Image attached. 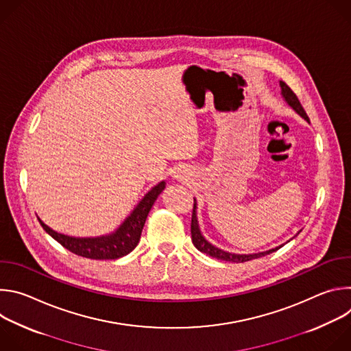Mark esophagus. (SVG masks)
Listing matches in <instances>:
<instances>
[{
    "mask_svg": "<svg viewBox=\"0 0 351 351\" xmlns=\"http://www.w3.org/2000/svg\"><path fill=\"white\" fill-rule=\"evenodd\" d=\"M183 176H184V175H183V171H182V169H178L175 178H176V179H183Z\"/></svg>",
    "mask_w": 351,
    "mask_h": 351,
    "instance_id": "esophagus-1",
    "label": "esophagus"
}]
</instances>
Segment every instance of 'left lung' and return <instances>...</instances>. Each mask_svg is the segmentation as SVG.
Returning a JSON list of instances; mask_svg holds the SVG:
<instances>
[{"label":"left lung","instance_id":"obj_1","mask_svg":"<svg viewBox=\"0 0 351 351\" xmlns=\"http://www.w3.org/2000/svg\"><path fill=\"white\" fill-rule=\"evenodd\" d=\"M279 86H280V94L283 97V99L286 101V104L297 114L302 117L304 121L310 122L304 108L302 107V104H300L298 98L295 97V94L290 90V87L285 83V82H279ZM300 233V232H298ZM297 233V234H298ZM295 234V236H297ZM191 240H193V244L195 245V248H198L199 252L207 254V256H211L214 258H218V260H223V261H232V263H245V261H250V260H256V258H260V257H264V256H268L274 252H276V250H279L280 247H283V244L278 245V247H274L271 250H267V252H260V253H252V254H236V253H229V252H225V250L214 245L213 243H210L204 234L202 233V229H199V225H198V218H197V202L194 198V208H193V215H191ZM289 241V240H287Z\"/></svg>","mask_w":351,"mask_h":351}]
</instances>
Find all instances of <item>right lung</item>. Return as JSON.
<instances>
[{
    "label": "right lung",
    "instance_id": "right-lung-1",
    "mask_svg": "<svg viewBox=\"0 0 351 351\" xmlns=\"http://www.w3.org/2000/svg\"><path fill=\"white\" fill-rule=\"evenodd\" d=\"M165 186L167 183L165 180H162L148 193H145V195L140 199L138 204L133 208L128 218L119 225L118 229H115V232L110 234L95 237H73L53 230L40 218L38 222L49 236L56 239L60 244H62L76 256L91 260H117L133 252L134 247L137 245L147 215L154 206L158 195L165 189Z\"/></svg>",
    "mask_w": 351,
    "mask_h": 351
}]
</instances>
